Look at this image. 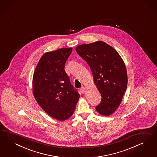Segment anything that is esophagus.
Segmentation results:
<instances>
[{"label":"esophagus","instance_id":"34e87169","mask_svg":"<svg viewBox=\"0 0 157 157\" xmlns=\"http://www.w3.org/2000/svg\"><path fill=\"white\" fill-rule=\"evenodd\" d=\"M80 91L82 94H84L85 93V88L84 87H82L80 89Z\"/></svg>","mask_w":157,"mask_h":157}]
</instances>
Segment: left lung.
<instances>
[{"instance_id":"left-lung-1","label":"left lung","mask_w":157,"mask_h":157,"mask_svg":"<svg viewBox=\"0 0 157 157\" xmlns=\"http://www.w3.org/2000/svg\"><path fill=\"white\" fill-rule=\"evenodd\" d=\"M76 51L89 65L102 97L95 109L109 116L118 108L127 89L128 77L123 59L114 48L100 41L80 45Z\"/></svg>"}]
</instances>
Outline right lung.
I'll return each mask as SVG.
<instances>
[{
  "mask_svg": "<svg viewBox=\"0 0 157 157\" xmlns=\"http://www.w3.org/2000/svg\"><path fill=\"white\" fill-rule=\"evenodd\" d=\"M71 52L70 48L45 53L40 59L33 78L35 99L48 114L60 121L71 116L79 98L64 70Z\"/></svg>",
  "mask_w": 157,
  "mask_h": 157,
  "instance_id": "add662e5",
  "label": "right lung"
}]
</instances>
